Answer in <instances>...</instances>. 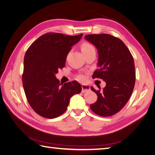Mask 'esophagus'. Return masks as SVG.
I'll list each match as a JSON object with an SVG mask.
<instances>
[{"label": "esophagus", "mask_w": 155, "mask_h": 155, "mask_svg": "<svg viewBox=\"0 0 155 155\" xmlns=\"http://www.w3.org/2000/svg\"><path fill=\"white\" fill-rule=\"evenodd\" d=\"M81 87H82V92L83 93H85L87 92L88 91H89L91 90V87L90 86L87 85H81Z\"/></svg>", "instance_id": "1"}]
</instances>
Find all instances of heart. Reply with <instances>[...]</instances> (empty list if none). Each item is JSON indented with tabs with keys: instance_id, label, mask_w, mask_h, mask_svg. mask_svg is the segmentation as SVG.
Returning <instances> with one entry per match:
<instances>
[{
	"instance_id": "obj_1",
	"label": "heart",
	"mask_w": 155,
	"mask_h": 155,
	"mask_svg": "<svg viewBox=\"0 0 155 155\" xmlns=\"http://www.w3.org/2000/svg\"><path fill=\"white\" fill-rule=\"evenodd\" d=\"M94 48V47H93V46H92L91 45L88 44V43H83V44L81 45V49L82 53H83V52H85V51H87V50H90V49H91V48ZM78 79H80V80L83 81V80H85V76H83V75H80V76H78Z\"/></svg>"
}]
</instances>
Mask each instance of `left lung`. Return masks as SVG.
<instances>
[{
	"label": "left lung",
	"mask_w": 155,
	"mask_h": 155,
	"mask_svg": "<svg viewBox=\"0 0 155 155\" xmlns=\"http://www.w3.org/2000/svg\"><path fill=\"white\" fill-rule=\"evenodd\" d=\"M85 39L97 50L99 69L92 78H101L106 83L102 91L91 87L97 96L91 109L101 116L114 115L125 106L133 93L135 84L133 58L124 42L114 36L92 34L85 35Z\"/></svg>",
	"instance_id": "left-lung-1"
}]
</instances>
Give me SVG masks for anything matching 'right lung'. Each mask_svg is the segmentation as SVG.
I'll return each mask as SVG.
<instances>
[{"instance_id":"obj_1","label":"right lung","mask_w":155,"mask_h":155,"mask_svg":"<svg viewBox=\"0 0 155 155\" xmlns=\"http://www.w3.org/2000/svg\"><path fill=\"white\" fill-rule=\"evenodd\" d=\"M82 35L48 33L39 37L27 50L22 77L23 87L30 105L41 116L57 118L67 110L71 97L81 92L82 88L78 81L63 85L55 74L65 67L72 46Z\"/></svg>"}]
</instances>
